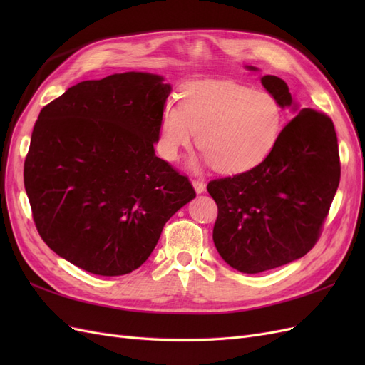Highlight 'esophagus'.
Segmentation results:
<instances>
[{"mask_svg":"<svg viewBox=\"0 0 365 365\" xmlns=\"http://www.w3.org/2000/svg\"><path fill=\"white\" fill-rule=\"evenodd\" d=\"M192 185H193V189H195V192L197 195H201V193L205 192V184L202 181H200V180H193Z\"/></svg>","mask_w":365,"mask_h":365,"instance_id":"34e87169","label":"esophagus"}]
</instances>
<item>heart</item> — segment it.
<instances>
[{"mask_svg":"<svg viewBox=\"0 0 365 365\" xmlns=\"http://www.w3.org/2000/svg\"><path fill=\"white\" fill-rule=\"evenodd\" d=\"M283 108L271 93L251 90L233 81L185 85L178 106L168 103L158 123L157 150L173 161L195 138L204 155L195 169L215 165L220 173H242L259 165L283 129Z\"/></svg>","mask_w":365,"mask_h":365,"instance_id":"heart-1","label":"heart"}]
</instances>
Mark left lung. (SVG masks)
<instances>
[{
	"label": "left lung",
	"instance_id": "obj_1",
	"mask_svg": "<svg viewBox=\"0 0 365 365\" xmlns=\"http://www.w3.org/2000/svg\"><path fill=\"white\" fill-rule=\"evenodd\" d=\"M260 82L295 117L259 165L207 185L219 210L215 247L245 274L283 267L315 245L341 176L332 120L298 106L280 77L267 74Z\"/></svg>",
	"mask_w": 365,
	"mask_h": 365
}]
</instances>
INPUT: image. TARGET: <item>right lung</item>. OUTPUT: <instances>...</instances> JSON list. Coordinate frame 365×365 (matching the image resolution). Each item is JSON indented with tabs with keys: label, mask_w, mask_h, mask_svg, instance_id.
Segmentation results:
<instances>
[{
	"label": "right lung",
	"mask_w": 365,
	"mask_h": 365,
	"mask_svg": "<svg viewBox=\"0 0 365 365\" xmlns=\"http://www.w3.org/2000/svg\"><path fill=\"white\" fill-rule=\"evenodd\" d=\"M170 91L160 74L128 71L77 83L42 108L24 185L39 235L59 257L96 275L129 274L196 196L153 149Z\"/></svg>",
	"instance_id": "1"
}]
</instances>
